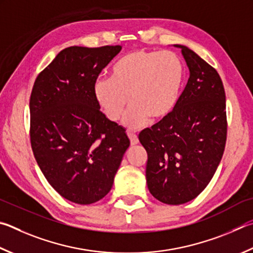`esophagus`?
<instances>
[{
  "instance_id": "1",
  "label": "esophagus",
  "mask_w": 253,
  "mask_h": 253,
  "mask_svg": "<svg viewBox=\"0 0 253 253\" xmlns=\"http://www.w3.org/2000/svg\"><path fill=\"white\" fill-rule=\"evenodd\" d=\"M127 135H128V137H129L131 145H137V144H138V137H137V135L132 134V132H127Z\"/></svg>"
}]
</instances>
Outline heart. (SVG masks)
Wrapping results in <instances>:
<instances>
[{
  "mask_svg": "<svg viewBox=\"0 0 253 253\" xmlns=\"http://www.w3.org/2000/svg\"><path fill=\"white\" fill-rule=\"evenodd\" d=\"M185 80L181 59L172 52L132 50L112 67L111 79L94 84V97L105 116L117 122L127 105L124 124L130 129L145 126L151 118L160 122L176 108Z\"/></svg>",
  "mask_w": 253,
  "mask_h": 253,
  "instance_id": "b5f03b06",
  "label": "heart"
}]
</instances>
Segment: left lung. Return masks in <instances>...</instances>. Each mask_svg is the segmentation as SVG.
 Masks as SVG:
<instances>
[{"mask_svg":"<svg viewBox=\"0 0 253 253\" xmlns=\"http://www.w3.org/2000/svg\"><path fill=\"white\" fill-rule=\"evenodd\" d=\"M189 68V80L168 118L146 128L139 141L147 151L149 192L167 205L195 199L221 162L227 139L226 94L217 71L198 54L174 44Z\"/></svg>","mask_w":253,"mask_h":253,"instance_id":"1","label":"left lung"}]
</instances>
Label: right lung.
<instances>
[{
	"instance_id": "obj_1",
	"label": "right lung",
	"mask_w": 253,
	"mask_h": 253,
	"mask_svg": "<svg viewBox=\"0 0 253 253\" xmlns=\"http://www.w3.org/2000/svg\"><path fill=\"white\" fill-rule=\"evenodd\" d=\"M122 46H71L40 73L30 99L31 145L63 198L89 205L111 191L130 141L99 111L94 84Z\"/></svg>"
}]
</instances>
